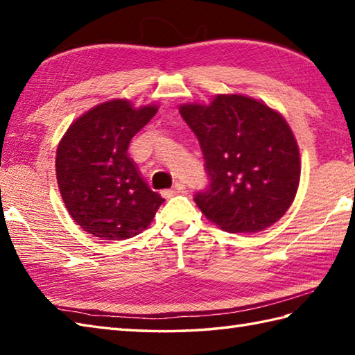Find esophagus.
<instances>
[{
    "label": "esophagus",
    "mask_w": 355,
    "mask_h": 355,
    "mask_svg": "<svg viewBox=\"0 0 355 355\" xmlns=\"http://www.w3.org/2000/svg\"><path fill=\"white\" fill-rule=\"evenodd\" d=\"M184 189H186V186H184L182 182H177L175 184H173L172 189H166V191H163V192H162V195H163L164 198H169V197H172V195L184 192Z\"/></svg>",
    "instance_id": "1"
}]
</instances>
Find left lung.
Returning <instances> with one entry per match:
<instances>
[{
	"instance_id": "8db88e82",
	"label": "left lung",
	"mask_w": 355,
	"mask_h": 355,
	"mask_svg": "<svg viewBox=\"0 0 355 355\" xmlns=\"http://www.w3.org/2000/svg\"><path fill=\"white\" fill-rule=\"evenodd\" d=\"M210 180L195 202L224 232L256 233L281 220L296 197L300 154L281 112L244 94L180 105Z\"/></svg>"
}]
</instances>
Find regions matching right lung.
Instances as JSON below:
<instances>
[{
    "label": "right lung",
    "instance_id": "add662e5",
    "mask_svg": "<svg viewBox=\"0 0 355 355\" xmlns=\"http://www.w3.org/2000/svg\"><path fill=\"white\" fill-rule=\"evenodd\" d=\"M157 105L126 99L96 105L70 125L58 145L56 178L65 207L89 235L120 241L139 235L164 201L128 155L130 141Z\"/></svg>",
    "mask_w": 355,
    "mask_h": 355
}]
</instances>
